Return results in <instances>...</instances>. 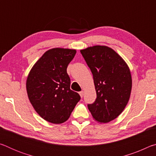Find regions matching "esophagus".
Masks as SVG:
<instances>
[{
  "instance_id": "1",
  "label": "esophagus",
  "mask_w": 156,
  "mask_h": 156,
  "mask_svg": "<svg viewBox=\"0 0 156 156\" xmlns=\"http://www.w3.org/2000/svg\"><path fill=\"white\" fill-rule=\"evenodd\" d=\"M79 94H80V97L81 98H83V96H84V91H80L79 92Z\"/></svg>"
}]
</instances>
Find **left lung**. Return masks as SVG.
Returning a JSON list of instances; mask_svg holds the SVG:
<instances>
[{
	"mask_svg": "<svg viewBox=\"0 0 156 156\" xmlns=\"http://www.w3.org/2000/svg\"><path fill=\"white\" fill-rule=\"evenodd\" d=\"M93 74L97 98L88 109L97 122L115 119L125 109L130 98V69L119 54L109 47L95 45L80 50Z\"/></svg>",
	"mask_w": 156,
	"mask_h": 156,
	"instance_id": "8db88e82",
	"label": "left lung"
}]
</instances>
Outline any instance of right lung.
Wrapping results in <instances>:
<instances>
[{
	"mask_svg": "<svg viewBox=\"0 0 156 156\" xmlns=\"http://www.w3.org/2000/svg\"><path fill=\"white\" fill-rule=\"evenodd\" d=\"M76 49L53 48L47 51L31 68L26 82L29 100L44 120L53 124L67 121L80 100L70 89L67 68Z\"/></svg>",
	"mask_w": 156,
	"mask_h": 156,
	"instance_id": "right-lung-1",
	"label": "right lung"
}]
</instances>
